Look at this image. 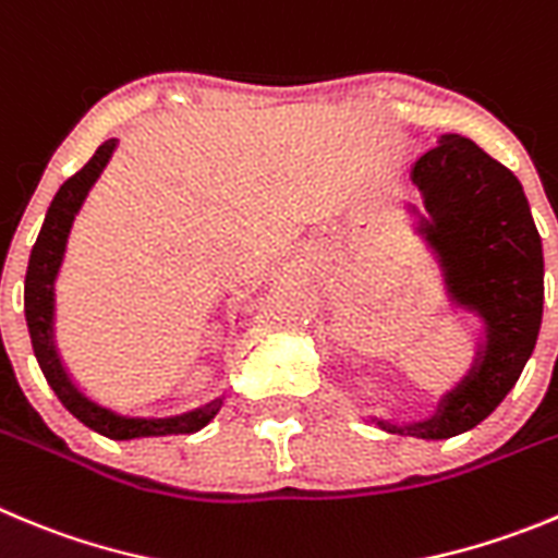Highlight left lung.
Returning <instances> with one entry per match:
<instances>
[{
  "label": "left lung",
  "mask_w": 558,
  "mask_h": 558,
  "mask_svg": "<svg viewBox=\"0 0 558 558\" xmlns=\"http://www.w3.org/2000/svg\"><path fill=\"white\" fill-rule=\"evenodd\" d=\"M423 196L417 232L439 259L451 304L482 320L476 360L412 423L371 417L390 434L448 439L489 417L518 385L543 324V240L512 171L462 135H442L412 168Z\"/></svg>",
  "instance_id": "1"
}]
</instances>
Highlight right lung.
I'll return each mask as SVG.
<instances>
[{"instance_id":"right-lung-1","label":"right lung","mask_w":558,"mask_h":558,"mask_svg":"<svg viewBox=\"0 0 558 558\" xmlns=\"http://www.w3.org/2000/svg\"><path fill=\"white\" fill-rule=\"evenodd\" d=\"M119 141L110 137L96 149L80 171L71 179H65L60 191L54 193L52 204L46 209L44 227H40L38 240L33 245L27 265V279H24V315H27L29 340H33L35 360H38L40 371H44L46 381L54 390L65 409L80 423H85L94 432L105 434L110 439H135V437H166V434H193L198 428L207 426L221 409L223 396L213 398L204 407L182 412V415L171 417H130L119 415L112 409L101 407V403L90 401L80 387L71 381L69 371H65L63 360L54 345V279L60 274V265L65 257V243H69L71 223H74L76 213H80L82 202L88 198V191L94 187L96 179L101 177L105 166L110 162L112 151H116Z\"/></svg>"}]
</instances>
